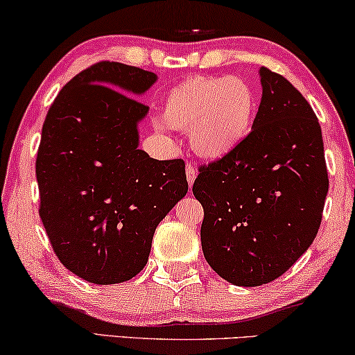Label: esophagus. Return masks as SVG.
Listing matches in <instances>:
<instances>
[{"label":"esophagus","instance_id":"obj_1","mask_svg":"<svg viewBox=\"0 0 355 355\" xmlns=\"http://www.w3.org/2000/svg\"><path fill=\"white\" fill-rule=\"evenodd\" d=\"M186 176H187V182H189V186H193V181H196V178H197V171H196V168L193 166H191V164H187V168H186Z\"/></svg>","mask_w":355,"mask_h":355}]
</instances>
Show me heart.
Instances as JSON below:
<instances>
[{"label":"heart","mask_w":355,"mask_h":355,"mask_svg":"<svg viewBox=\"0 0 355 355\" xmlns=\"http://www.w3.org/2000/svg\"><path fill=\"white\" fill-rule=\"evenodd\" d=\"M255 90L242 77L196 76L168 90L162 118L153 128L164 134L189 129V144L203 158H223L239 147L250 134L255 119Z\"/></svg>","instance_id":"heart-1"}]
</instances>
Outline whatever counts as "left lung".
Returning a JSON list of instances; mask_svg holds the SVG:
<instances>
[{
	"mask_svg": "<svg viewBox=\"0 0 355 355\" xmlns=\"http://www.w3.org/2000/svg\"><path fill=\"white\" fill-rule=\"evenodd\" d=\"M261 101L250 134L200 168L205 260L223 279L254 288L286 273L317 236L328 173L312 106L283 76L260 67Z\"/></svg>",
	"mask_w": 355,
	"mask_h": 355,
	"instance_id": "1",
	"label": "left lung"
}]
</instances>
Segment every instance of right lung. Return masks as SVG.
<instances>
[{
	"label": "right lung",
	"instance_id": "1",
	"mask_svg": "<svg viewBox=\"0 0 355 355\" xmlns=\"http://www.w3.org/2000/svg\"><path fill=\"white\" fill-rule=\"evenodd\" d=\"M155 72L101 61L62 87L48 110L37 153L40 218L71 273L118 284L147 265L159 221L187 193L182 159L139 148Z\"/></svg>",
	"mask_w": 355,
	"mask_h": 355
}]
</instances>
